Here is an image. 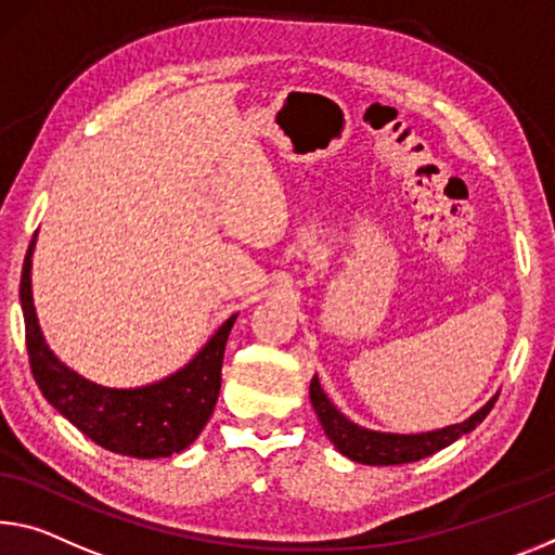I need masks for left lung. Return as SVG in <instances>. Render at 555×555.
<instances>
[{
    "label": "left lung",
    "instance_id": "8db88e82",
    "mask_svg": "<svg viewBox=\"0 0 555 555\" xmlns=\"http://www.w3.org/2000/svg\"><path fill=\"white\" fill-rule=\"evenodd\" d=\"M311 402H313L315 415H319L321 425L325 429V435H328V439L336 444V450L340 454H346L348 460L360 462V464L390 467V464H408V462L425 460V456L444 450V447L452 444L454 439L472 433V429L489 415L496 398H491L477 412V415L460 422V425L437 429V433H425V435H385V433H371V429L353 425V422L343 417L340 412L333 408L331 400L325 398V392L319 385V377H313L311 380Z\"/></svg>",
    "mask_w": 555,
    "mask_h": 555
}]
</instances>
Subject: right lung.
<instances>
[{"label":"right lung","instance_id":"add662e5","mask_svg":"<svg viewBox=\"0 0 555 555\" xmlns=\"http://www.w3.org/2000/svg\"><path fill=\"white\" fill-rule=\"evenodd\" d=\"M31 249L34 240L24 259L20 298L31 375L43 398L88 439L108 452L157 460L188 450L217 404L222 388L224 348L236 315L222 323V328L190 365L165 377L163 383L135 390L103 388L61 365L43 343L31 304Z\"/></svg>","mask_w":555,"mask_h":555}]
</instances>
